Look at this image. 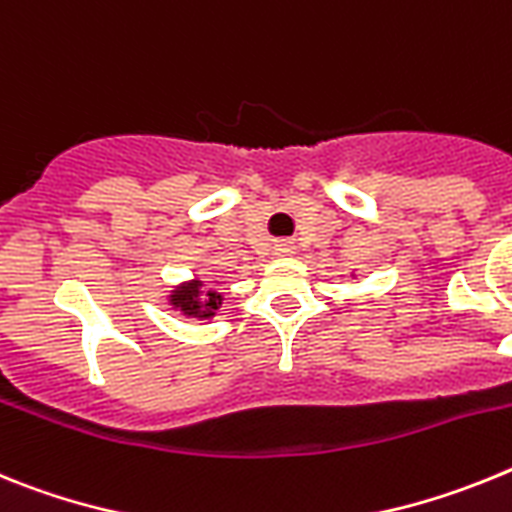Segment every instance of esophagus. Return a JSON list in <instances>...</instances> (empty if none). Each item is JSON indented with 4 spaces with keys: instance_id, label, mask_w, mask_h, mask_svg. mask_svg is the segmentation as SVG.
Here are the masks:
<instances>
[{
    "instance_id": "obj_1",
    "label": "esophagus",
    "mask_w": 512,
    "mask_h": 512,
    "mask_svg": "<svg viewBox=\"0 0 512 512\" xmlns=\"http://www.w3.org/2000/svg\"><path fill=\"white\" fill-rule=\"evenodd\" d=\"M273 255H278V257H288V255H293V244L291 242H278L273 247Z\"/></svg>"
}]
</instances>
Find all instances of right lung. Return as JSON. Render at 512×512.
I'll return each mask as SVG.
<instances>
[{"label":"right lung","mask_w":512,"mask_h":512,"mask_svg":"<svg viewBox=\"0 0 512 512\" xmlns=\"http://www.w3.org/2000/svg\"><path fill=\"white\" fill-rule=\"evenodd\" d=\"M172 304H175L182 314H188V317L208 319L213 317V311L219 309L221 293L208 291L206 299H201V281H193L188 283V286H180L172 293Z\"/></svg>","instance_id":"1"}]
</instances>
